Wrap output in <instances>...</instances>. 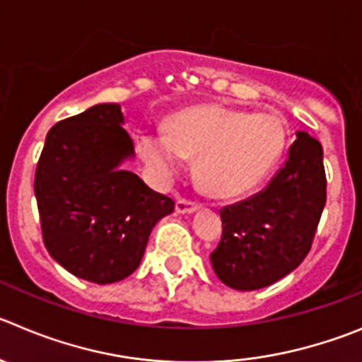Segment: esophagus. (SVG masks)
<instances>
[{"instance_id":"obj_1","label":"esophagus","mask_w":362,"mask_h":362,"mask_svg":"<svg viewBox=\"0 0 362 362\" xmlns=\"http://www.w3.org/2000/svg\"><path fill=\"white\" fill-rule=\"evenodd\" d=\"M197 209V202L189 200V198H178L177 200V212H180V214H191V212H194Z\"/></svg>"}]
</instances>
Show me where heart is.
Masks as SVG:
<instances>
[{"label": "heart", "instance_id": "b5f03b06", "mask_svg": "<svg viewBox=\"0 0 362 362\" xmlns=\"http://www.w3.org/2000/svg\"><path fill=\"white\" fill-rule=\"evenodd\" d=\"M286 144L282 121L268 112L204 107L177 114L168 132L141 137V151L162 177H173L185 157L197 160L202 187L219 198L245 194L269 173Z\"/></svg>", "mask_w": 362, "mask_h": 362}]
</instances>
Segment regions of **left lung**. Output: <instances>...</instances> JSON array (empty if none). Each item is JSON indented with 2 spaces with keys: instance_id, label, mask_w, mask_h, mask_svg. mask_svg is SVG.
Returning <instances> with one entry per match:
<instances>
[{
  "instance_id": "obj_1",
  "label": "left lung",
  "mask_w": 362,
  "mask_h": 362,
  "mask_svg": "<svg viewBox=\"0 0 362 362\" xmlns=\"http://www.w3.org/2000/svg\"><path fill=\"white\" fill-rule=\"evenodd\" d=\"M325 202L323 148L298 132L268 187L219 211L223 234L211 253L216 275L228 288L253 291L291 273L313 246Z\"/></svg>"
}]
</instances>
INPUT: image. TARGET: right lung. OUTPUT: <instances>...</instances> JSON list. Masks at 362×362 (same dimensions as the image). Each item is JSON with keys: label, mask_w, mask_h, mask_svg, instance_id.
Listing matches in <instances>:
<instances>
[{"label": "right lung", "mask_w": 362, "mask_h": 362, "mask_svg": "<svg viewBox=\"0 0 362 362\" xmlns=\"http://www.w3.org/2000/svg\"><path fill=\"white\" fill-rule=\"evenodd\" d=\"M117 103L94 105L46 135L33 191L46 250L78 279L112 284L137 269L175 202L119 168L134 155Z\"/></svg>", "instance_id": "add662e5"}]
</instances>
